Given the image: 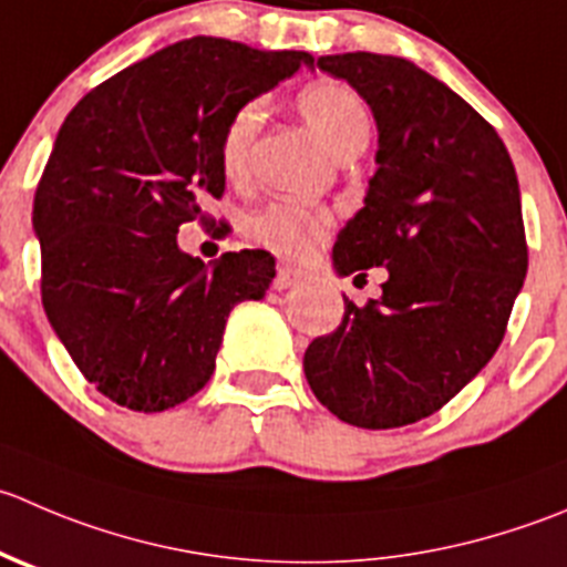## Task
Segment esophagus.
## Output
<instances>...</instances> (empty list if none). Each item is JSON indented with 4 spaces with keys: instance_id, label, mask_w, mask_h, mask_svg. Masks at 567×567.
<instances>
[{
    "instance_id": "34e87169",
    "label": "esophagus",
    "mask_w": 567,
    "mask_h": 567,
    "mask_svg": "<svg viewBox=\"0 0 567 567\" xmlns=\"http://www.w3.org/2000/svg\"><path fill=\"white\" fill-rule=\"evenodd\" d=\"M305 277V274L299 271V268H293V266H279L277 268V277H274V288L277 290H288V288H293L296 282H299V279Z\"/></svg>"
}]
</instances>
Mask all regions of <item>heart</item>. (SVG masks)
<instances>
[{"instance_id":"obj_1","label":"heart","mask_w":567,"mask_h":567,"mask_svg":"<svg viewBox=\"0 0 567 567\" xmlns=\"http://www.w3.org/2000/svg\"><path fill=\"white\" fill-rule=\"evenodd\" d=\"M299 110L307 124L316 130L334 155L362 152L371 135V115L362 99L340 82H318L301 91ZM262 126V102L249 99L224 124L218 163L229 183H244L249 177L251 144ZM332 216L321 207L299 202H268L246 221V233L255 244L285 257H307L327 240Z\"/></svg>"}]
</instances>
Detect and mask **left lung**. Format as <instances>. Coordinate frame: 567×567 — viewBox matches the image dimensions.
Wrapping results in <instances>:
<instances>
[{
  "label": "left lung",
  "mask_w": 567,
  "mask_h": 567,
  "mask_svg": "<svg viewBox=\"0 0 567 567\" xmlns=\"http://www.w3.org/2000/svg\"><path fill=\"white\" fill-rule=\"evenodd\" d=\"M371 107L377 174L340 229L332 266L379 299L346 301L340 327L305 351V377L332 415L395 430L441 410L496 354L529 251L515 166L498 132L463 96L393 54L318 58Z\"/></svg>",
  "instance_id": "8db88e82"
}]
</instances>
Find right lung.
I'll return each mask as SVG.
<instances>
[{
    "instance_id": "add662e5",
    "label": "right lung",
    "mask_w": 567,
    "mask_h": 567,
    "mask_svg": "<svg viewBox=\"0 0 567 567\" xmlns=\"http://www.w3.org/2000/svg\"><path fill=\"white\" fill-rule=\"evenodd\" d=\"M312 65L196 35L118 71L65 115L32 202L41 301L54 334L102 395L163 412L216 371L238 301L262 299L274 257L227 251L205 266L183 224L221 199V132L235 107Z\"/></svg>"
}]
</instances>
